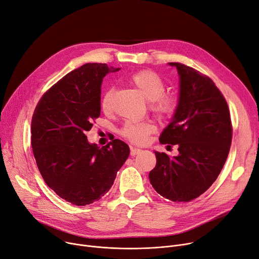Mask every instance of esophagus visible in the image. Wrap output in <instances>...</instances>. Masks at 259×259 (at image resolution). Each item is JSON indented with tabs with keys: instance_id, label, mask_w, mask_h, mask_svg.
I'll use <instances>...</instances> for the list:
<instances>
[{
	"instance_id": "obj_1",
	"label": "esophagus",
	"mask_w": 259,
	"mask_h": 259,
	"mask_svg": "<svg viewBox=\"0 0 259 259\" xmlns=\"http://www.w3.org/2000/svg\"><path fill=\"white\" fill-rule=\"evenodd\" d=\"M130 150H131V151H130L131 156H135V155L140 154V153L143 151V150H141V149H139V148H133V147H131Z\"/></svg>"
}]
</instances>
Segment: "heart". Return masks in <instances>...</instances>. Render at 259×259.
I'll return each instance as SVG.
<instances>
[{"mask_svg": "<svg viewBox=\"0 0 259 259\" xmlns=\"http://www.w3.org/2000/svg\"><path fill=\"white\" fill-rule=\"evenodd\" d=\"M129 82L147 100H149L150 110L159 118H169L177 110V100L164 94L165 82L154 71L143 70L130 76ZM114 88H109L101 100V107L108 111L111 108ZM155 131V127L149 122H127L122 129V135L134 144H144L150 134Z\"/></svg>", "mask_w": 259, "mask_h": 259, "instance_id": "heart-1", "label": "heart"}]
</instances>
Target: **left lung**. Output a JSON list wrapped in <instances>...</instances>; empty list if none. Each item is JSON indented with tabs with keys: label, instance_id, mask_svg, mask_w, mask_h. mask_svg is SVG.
Masks as SVG:
<instances>
[{
	"label": "left lung",
	"instance_id": "1",
	"mask_svg": "<svg viewBox=\"0 0 259 259\" xmlns=\"http://www.w3.org/2000/svg\"><path fill=\"white\" fill-rule=\"evenodd\" d=\"M169 65L177 67L180 77L179 102L159 142L178 145L179 155L155 152L156 165L149 179L163 198L189 202L220 175L231 146L232 124L227 102L209 77L179 62Z\"/></svg>",
	"mask_w": 259,
	"mask_h": 259
}]
</instances>
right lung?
I'll list each match as a JSON object with an SVG mask.
<instances>
[{
	"label": "right lung",
	"instance_id": "1",
	"mask_svg": "<svg viewBox=\"0 0 259 259\" xmlns=\"http://www.w3.org/2000/svg\"><path fill=\"white\" fill-rule=\"evenodd\" d=\"M118 70L106 63L83 64L44 94L32 116L31 145L45 182L77 206L104 196L129 156L122 141L100 148L85 135L100 116L103 78Z\"/></svg>",
	"mask_w": 259,
	"mask_h": 259
}]
</instances>
